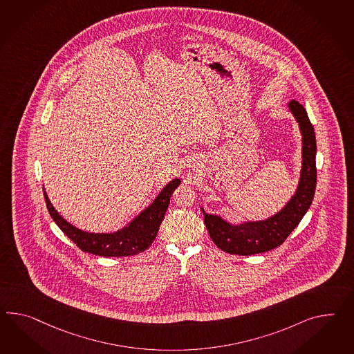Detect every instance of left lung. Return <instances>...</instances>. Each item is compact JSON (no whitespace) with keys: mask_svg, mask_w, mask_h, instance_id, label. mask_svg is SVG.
<instances>
[{"mask_svg":"<svg viewBox=\"0 0 354 354\" xmlns=\"http://www.w3.org/2000/svg\"><path fill=\"white\" fill-rule=\"evenodd\" d=\"M294 117L299 122L303 133V167L299 187L289 204L272 218L244 223L241 226L228 225L218 216L204 213V223L213 243L225 253L253 255L272 250L288 239L307 213L316 191V135L304 106L297 100L289 102Z\"/></svg>","mask_w":354,"mask_h":354,"instance_id":"8db88e82","label":"left lung"}]
</instances>
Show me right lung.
<instances>
[{"mask_svg":"<svg viewBox=\"0 0 354 354\" xmlns=\"http://www.w3.org/2000/svg\"><path fill=\"white\" fill-rule=\"evenodd\" d=\"M180 185V180L169 182L154 203L137 217L131 226L115 232V234H88L81 231L71 223H68L64 218L51 205L50 200L45 195L46 207L48 209L50 216L55 223L60 227L65 235L77 245L82 252L95 254L100 257H131L145 252L146 249L153 244L155 237L158 235L159 227L163 221L164 214L168 209L169 199L173 191Z\"/></svg>","mask_w":354,"mask_h":354,"instance_id":"right-lung-1","label":"right lung"}]
</instances>
